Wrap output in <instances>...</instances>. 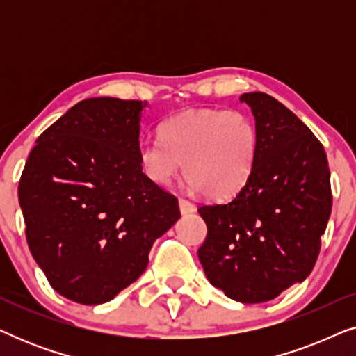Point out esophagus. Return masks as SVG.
Instances as JSON below:
<instances>
[{
    "label": "esophagus",
    "instance_id": "34e87169",
    "mask_svg": "<svg viewBox=\"0 0 356 356\" xmlns=\"http://www.w3.org/2000/svg\"><path fill=\"white\" fill-rule=\"evenodd\" d=\"M178 206H179V212L183 213V216H186V213H193L196 211V206H194L193 202L186 201V199H178Z\"/></svg>",
    "mask_w": 356,
    "mask_h": 356
}]
</instances>
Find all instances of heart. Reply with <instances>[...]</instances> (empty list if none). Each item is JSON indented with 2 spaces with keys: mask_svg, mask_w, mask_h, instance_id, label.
<instances>
[{
  "mask_svg": "<svg viewBox=\"0 0 356 356\" xmlns=\"http://www.w3.org/2000/svg\"><path fill=\"white\" fill-rule=\"evenodd\" d=\"M159 139H145L138 159L145 177L170 184L179 172L213 201L230 199L251 177L257 154V131L238 110L196 108L162 123Z\"/></svg>",
  "mask_w": 356,
  "mask_h": 356,
  "instance_id": "heart-1",
  "label": "heart"
}]
</instances>
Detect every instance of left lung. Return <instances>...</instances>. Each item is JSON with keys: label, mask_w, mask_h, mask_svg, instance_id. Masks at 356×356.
Masks as SVG:
<instances>
[{"label": "left lung", "mask_w": 356, "mask_h": 356, "mask_svg": "<svg viewBox=\"0 0 356 356\" xmlns=\"http://www.w3.org/2000/svg\"><path fill=\"white\" fill-rule=\"evenodd\" d=\"M240 100L256 121L254 167L232 201L197 209L207 225L197 256L228 298L264 303L313 270L332 209L330 173L323 144L285 105L264 92Z\"/></svg>", "instance_id": "1"}]
</instances>
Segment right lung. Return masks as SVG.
Instances as JSON below:
<instances>
[{"mask_svg":"<svg viewBox=\"0 0 356 356\" xmlns=\"http://www.w3.org/2000/svg\"><path fill=\"white\" fill-rule=\"evenodd\" d=\"M147 102L95 97L37 139L19 181L26 236L50 285L100 305L139 279L154 241L179 218L178 199L143 173Z\"/></svg>","mask_w":356,"mask_h":356,"instance_id":"add662e5","label":"right lung"}]
</instances>
